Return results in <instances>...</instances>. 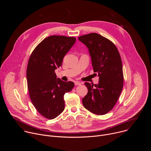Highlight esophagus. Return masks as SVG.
Masks as SVG:
<instances>
[{
    "mask_svg": "<svg viewBox=\"0 0 151 151\" xmlns=\"http://www.w3.org/2000/svg\"><path fill=\"white\" fill-rule=\"evenodd\" d=\"M81 83L79 82H78V81H76L75 82V85H80Z\"/></svg>",
    "mask_w": 151,
    "mask_h": 151,
    "instance_id": "obj_1",
    "label": "esophagus"
}]
</instances>
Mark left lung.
<instances>
[{
  "label": "left lung",
  "mask_w": 151,
  "mask_h": 151,
  "mask_svg": "<svg viewBox=\"0 0 151 151\" xmlns=\"http://www.w3.org/2000/svg\"><path fill=\"white\" fill-rule=\"evenodd\" d=\"M88 48L94 72L99 77L98 84L85 82L88 93L83 99L85 109L104 115L115 105L123 88L122 64L119 51L110 40L96 33L78 37Z\"/></svg>",
  "instance_id": "8db88e82"
}]
</instances>
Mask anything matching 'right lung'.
<instances>
[{"label": "right lung", "mask_w": 151, "mask_h": 151, "mask_svg": "<svg viewBox=\"0 0 151 151\" xmlns=\"http://www.w3.org/2000/svg\"><path fill=\"white\" fill-rule=\"evenodd\" d=\"M75 42L74 37L51 36L39 43L30 56L26 72L29 96L37 112L49 119L64 111V95L75 85L57 78L55 70L61 66L63 57Z\"/></svg>", "instance_id": "1"}]
</instances>
